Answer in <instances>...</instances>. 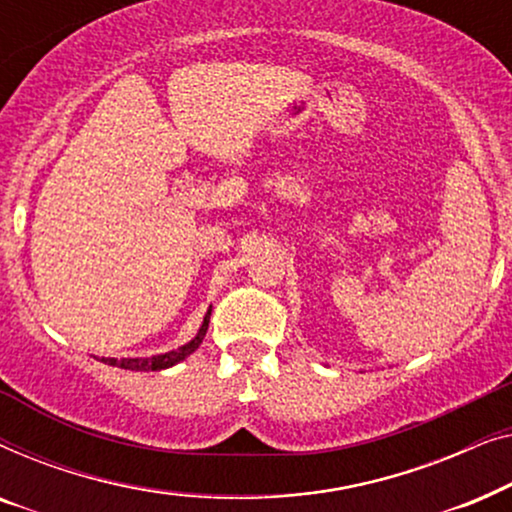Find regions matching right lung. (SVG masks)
Returning <instances> with one entry per match:
<instances>
[{
  "instance_id": "1",
  "label": "right lung",
  "mask_w": 512,
  "mask_h": 512,
  "mask_svg": "<svg viewBox=\"0 0 512 512\" xmlns=\"http://www.w3.org/2000/svg\"><path fill=\"white\" fill-rule=\"evenodd\" d=\"M209 314H212V307L207 310L205 321H202L198 335H195L191 342H186L184 347L172 349V352H165V354L149 356V359H104L102 356V363H107V366L123 368V370H144V373H149V370H165V368L177 366L179 361H184L186 356H191L195 349L202 345V340H205V333H207V326H209Z\"/></svg>"
}]
</instances>
